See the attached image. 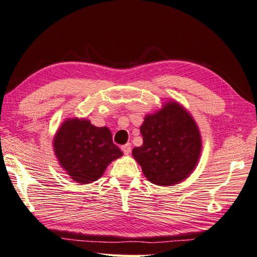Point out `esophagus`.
<instances>
[{
	"label": "esophagus",
	"mask_w": 257,
	"mask_h": 257,
	"mask_svg": "<svg viewBox=\"0 0 257 257\" xmlns=\"http://www.w3.org/2000/svg\"><path fill=\"white\" fill-rule=\"evenodd\" d=\"M122 151L124 152V154H130L131 151H132V148H131V144L130 143H126L125 145L122 146Z\"/></svg>",
	"instance_id": "esophagus-1"
}]
</instances>
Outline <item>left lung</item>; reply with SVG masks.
Masks as SVG:
<instances>
[{"instance_id":"1","label":"left lung","mask_w":257,"mask_h":257,"mask_svg":"<svg viewBox=\"0 0 257 257\" xmlns=\"http://www.w3.org/2000/svg\"><path fill=\"white\" fill-rule=\"evenodd\" d=\"M143 144L132 151L151 183L174 185L194 171L200 159L202 139L194 118L177 102H166L146 115L140 127Z\"/></svg>"}]
</instances>
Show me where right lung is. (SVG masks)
Returning <instances> with one entry per match:
<instances>
[{
  "label": "right lung",
  "mask_w": 257,
  "mask_h": 257,
  "mask_svg": "<svg viewBox=\"0 0 257 257\" xmlns=\"http://www.w3.org/2000/svg\"><path fill=\"white\" fill-rule=\"evenodd\" d=\"M53 148L60 165L74 182L97 181L122 151L113 143L107 127L94 126L85 118H67L55 134Z\"/></svg>",
  "instance_id": "right-lung-1"
}]
</instances>
